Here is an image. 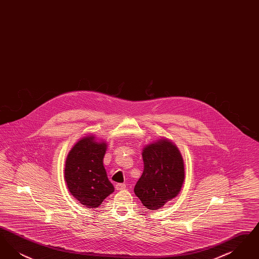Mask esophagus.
Masks as SVG:
<instances>
[{
    "label": "esophagus",
    "instance_id": "obj_1",
    "mask_svg": "<svg viewBox=\"0 0 259 259\" xmlns=\"http://www.w3.org/2000/svg\"><path fill=\"white\" fill-rule=\"evenodd\" d=\"M125 187H126V185H124V184H116L115 185V189L116 190H123V189H125Z\"/></svg>",
    "mask_w": 259,
    "mask_h": 259
}]
</instances>
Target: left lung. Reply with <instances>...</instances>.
<instances>
[{
  "mask_svg": "<svg viewBox=\"0 0 259 259\" xmlns=\"http://www.w3.org/2000/svg\"><path fill=\"white\" fill-rule=\"evenodd\" d=\"M144 172L137 182L135 194L149 209L162 208L176 197L185 181V166L178 148L159 140L143 150Z\"/></svg>",
  "mask_w": 259,
  "mask_h": 259,
  "instance_id": "left-lung-1",
  "label": "left lung"
}]
</instances>
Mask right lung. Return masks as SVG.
Returning <instances> with one entry per match:
<instances>
[{
	"mask_svg": "<svg viewBox=\"0 0 259 259\" xmlns=\"http://www.w3.org/2000/svg\"><path fill=\"white\" fill-rule=\"evenodd\" d=\"M107 145L94 137L78 141L68 154L65 180L70 192L88 209L99 207L114 191L108 179L103 160Z\"/></svg>",
	"mask_w": 259,
	"mask_h": 259,
	"instance_id": "1",
	"label": "right lung"
}]
</instances>
